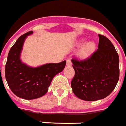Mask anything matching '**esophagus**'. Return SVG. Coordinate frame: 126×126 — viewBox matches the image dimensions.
Listing matches in <instances>:
<instances>
[{"label": "esophagus", "mask_w": 126, "mask_h": 126, "mask_svg": "<svg viewBox=\"0 0 126 126\" xmlns=\"http://www.w3.org/2000/svg\"><path fill=\"white\" fill-rule=\"evenodd\" d=\"M66 65H68V66H71V65H72L71 61L70 60H69V59L66 60Z\"/></svg>", "instance_id": "1"}]
</instances>
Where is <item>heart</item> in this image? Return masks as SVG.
<instances>
[{"label": "heart", "mask_w": 126, "mask_h": 126, "mask_svg": "<svg viewBox=\"0 0 126 126\" xmlns=\"http://www.w3.org/2000/svg\"><path fill=\"white\" fill-rule=\"evenodd\" d=\"M84 40L83 39L80 41V44H82ZM95 50V44L94 41H89L84 44L81 47V49L78 53V57L79 59H87L90 57L92 55V53L94 52Z\"/></svg>", "instance_id": "obj_1"}]
</instances>
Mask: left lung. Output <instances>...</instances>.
<instances>
[{
  "label": "left lung",
  "instance_id": "obj_1",
  "mask_svg": "<svg viewBox=\"0 0 126 126\" xmlns=\"http://www.w3.org/2000/svg\"><path fill=\"white\" fill-rule=\"evenodd\" d=\"M98 48L88 59L71 60L75 74L73 92L80 99L94 101L111 94L119 79V57L114 46L99 34Z\"/></svg>",
  "mask_w": 126,
  "mask_h": 126
}]
</instances>
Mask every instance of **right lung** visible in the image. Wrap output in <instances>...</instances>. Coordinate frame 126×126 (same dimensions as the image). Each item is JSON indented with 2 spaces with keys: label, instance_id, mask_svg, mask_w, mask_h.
I'll use <instances>...</instances> for the list:
<instances>
[{
  "label": "right lung",
  "instance_id": "right-lung-1",
  "mask_svg": "<svg viewBox=\"0 0 126 126\" xmlns=\"http://www.w3.org/2000/svg\"><path fill=\"white\" fill-rule=\"evenodd\" d=\"M32 33L33 31L27 32L17 39L9 50L5 66L9 87L16 96L24 99H34L45 95L53 77L63 71L66 64L64 61L32 67L21 62L20 55L24 41Z\"/></svg>",
  "mask_w": 126,
  "mask_h": 126
}]
</instances>
